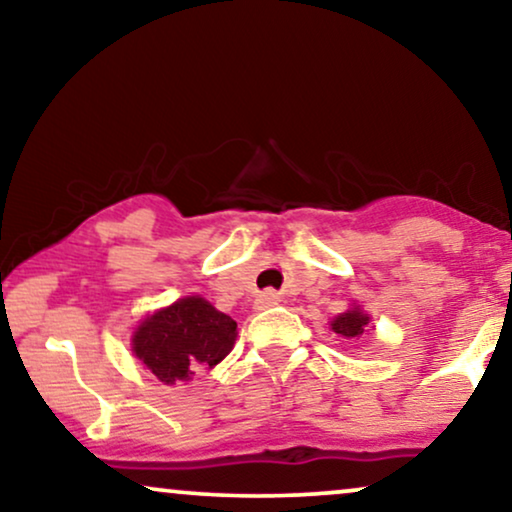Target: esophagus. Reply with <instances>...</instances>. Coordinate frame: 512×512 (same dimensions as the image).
<instances>
[{"instance_id":"34e87169","label":"esophagus","mask_w":512,"mask_h":512,"mask_svg":"<svg viewBox=\"0 0 512 512\" xmlns=\"http://www.w3.org/2000/svg\"><path fill=\"white\" fill-rule=\"evenodd\" d=\"M279 303V293L277 291H263L261 296L256 298V305L261 307V310H265V307H272Z\"/></svg>"}]
</instances>
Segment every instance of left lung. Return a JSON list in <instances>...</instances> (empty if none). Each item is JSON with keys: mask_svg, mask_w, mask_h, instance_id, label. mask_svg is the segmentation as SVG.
I'll list each match as a JSON object with an SVG mask.
<instances>
[{"mask_svg": "<svg viewBox=\"0 0 512 512\" xmlns=\"http://www.w3.org/2000/svg\"><path fill=\"white\" fill-rule=\"evenodd\" d=\"M368 324L366 314H361L359 310H349L333 321V331L340 333L342 338H359L363 333V326Z\"/></svg>", "mask_w": 512, "mask_h": 512, "instance_id": "8db88e82", "label": "left lung"}]
</instances>
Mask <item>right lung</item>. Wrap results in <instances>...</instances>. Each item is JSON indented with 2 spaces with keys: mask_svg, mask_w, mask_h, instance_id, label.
I'll return each instance as SVG.
<instances>
[{
  "mask_svg": "<svg viewBox=\"0 0 512 512\" xmlns=\"http://www.w3.org/2000/svg\"><path fill=\"white\" fill-rule=\"evenodd\" d=\"M237 324L205 298L191 296L151 314L132 338L135 356L158 377L174 384L195 370L216 366L230 349Z\"/></svg>",
  "mask_w": 512,
  "mask_h": 512,
  "instance_id": "obj_1",
  "label": "right lung"
}]
</instances>
